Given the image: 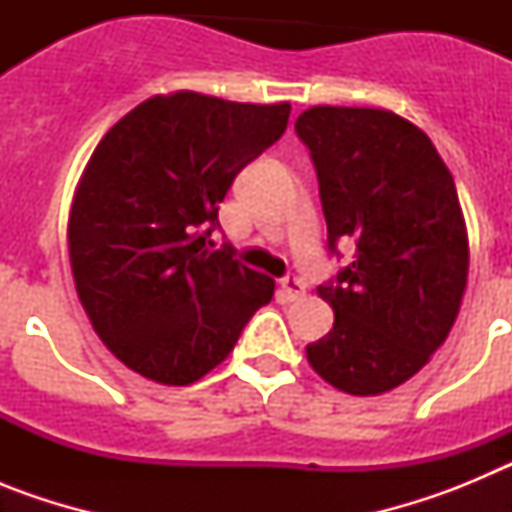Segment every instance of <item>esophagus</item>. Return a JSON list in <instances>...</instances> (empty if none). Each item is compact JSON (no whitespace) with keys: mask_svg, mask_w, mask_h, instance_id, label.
<instances>
[{"mask_svg":"<svg viewBox=\"0 0 512 512\" xmlns=\"http://www.w3.org/2000/svg\"><path fill=\"white\" fill-rule=\"evenodd\" d=\"M282 289L289 300H297V297L305 295V282L300 277H295V274H289V277L282 279Z\"/></svg>","mask_w":512,"mask_h":512,"instance_id":"34e87169","label":"esophagus"}]
</instances>
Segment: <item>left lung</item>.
Segmentation results:
<instances>
[{
    "label": "left lung",
    "mask_w": 512,
    "mask_h": 512,
    "mask_svg": "<svg viewBox=\"0 0 512 512\" xmlns=\"http://www.w3.org/2000/svg\"><path fill=\"white\" fill-rule=\"evenodd\" d=\"M318 171L328 246L356 243L336 282L328 336L305 348L346 395H382L418 374L459 315L469 235L451 171L431 138L374 107H310L295 122Z\"/></svg>",
    "instance_id": "left-lung-1"
}]
</instances>
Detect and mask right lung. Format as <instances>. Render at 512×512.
I'll list each match as a JSON object with an SVG mask.
<instances>
[{"instance_id":"obj_1","label":"right lung","mask_w":512,"mask_h":512,"mask_svg":"<svg viewBox=\"0 0 512 512\" xmlns=\"http://www.w3.org/2000/svg\"><path fill=\"white\" fill-rule=\"evenodd\" d=\"M289 110L156 94L94 148L69 212L71 274L94 333L140 377L197 382L274 297V279L206 243L235 174L282 138Z\"/></svg>"}]
</instances>
